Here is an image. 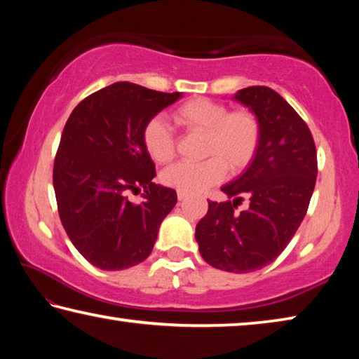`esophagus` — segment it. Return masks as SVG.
<instances>
[{"label": "esophagus", "instance_id": "34e87169", "mask_svg": "<svg viewBox=\"0 0 359 359\" xmlns=\"http://www.w3.org/2000/svg\"><path fill=\"white\" fill-rule=\"evenodd\" d=\"M177 198H179V201H184V199H187V198H188V193L177 191Z\"/></svg>", "mask_w": 359, "mask_h": 359}]
</instances>
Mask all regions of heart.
<instances>
[{"label": "heart", "mask_w": 359, "mask_h": 359, "mask_svg": "<svg viewBox=\"0 0 359 359\" xmlns=\"http://www.w3.org/2000/svg\"><path fill=\"white\" fill-rule=\"evenodd\" d=\"M172 118L182 130L203 135L199 163H177L161 172V182L184 193H198L218 184L229 172L238 174L250 165L263 136L259 117L252 109L228 111L209 98H191L174 109ZM142 144L155 163L165 165L175 155L172 131L160 117L150 118L142 130Z\"/></svg>", "instance_id": "obj_1"}]
</instances>
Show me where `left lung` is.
Listing matches in <instances>:
<instances>
[{
    "mask_svg": "<svg viewBox=\"0 0 359 359\" xmlns=\"http://www.w3.org/2000/svg\"><path fill=\"white\" fill-rule=\"evenodd\" d=\"M258 115L263 136L244 174L222 191L233 201H209L194 238L205 263L245 274L274 261L307 214L317 182V149L299 114L269 87H247L234 95ZM247 196L245 211L235 210Z\"/></svg>",
    "mask_w": 359,
    "mask_h": 359,
    "instance_id": "obj_1",
    "label": "left lung"
}]
</instances>
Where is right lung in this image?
I'll use <instances>...</instances> for the list:
<instances>
[{
  "label": "right lung",
  "mask_w": 359,
  "mask_h": 359,
  "mask_svg": "<svg viewBox=\"0 0 359 359\" xmlns=\"http://www.w3.org/2000/svg\"><path fill=\"white\" fill-rule=\"evenodd\" d=\"M180 96L115 82L82 100L66 121L53 163L60 220L72 245L100 269L142 263L177 203L175 190L151 182L156 172L142 130ZM141 187L144 201L131 203L128 194Z\"/></svg>",
  "instance_id": "1"
}]
</instances>
